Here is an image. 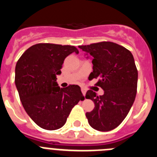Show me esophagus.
<instances>
[{
	"mask_svg": "<svg viewBox=\"0 0 157 157\" xmlns=\"http://www.w3.org/2000/svg\"><path fill=\"white\" fill-rule=\"evenodd\" d=\"M81 90H82V93L83 95L86 96V90L85 88H82Z\"/></svg>",
	"mask_w": 157,
	"mask_h": 157,
	"instance_id": "1",
	"label": "esophagus"
}]
</instances>
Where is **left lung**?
Listing matches in <instances>:
<instances>
[{"mask_svg": "<svg viewBox=\"0 0 157 157\" xmlns=\"http://www.w3.org/2000/svg\"><path fill=\"white\" fill-rule=\"evenodd\" d=\"M78 48L93 57V72L89 79H98L95 85L105 94L98 96L92 90L86 94L94 102V110L86 113L89 124L99 131H109L123 121L135 100L138 70L132 53L111 41L80 45Z\"/></svg>", "mask_w": 157, "mask_h": 157, "instance_id": "left-lung-1", "label": "left lung"}]
</instances>
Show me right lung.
<instances>
[{
	"label": "right lung",
	"instance_id": "1",
	"mask_svg": "<svg viewBox=\"0 0 157 157\" xmlns=\"http://www.w3.org/2000/svg\"><path fill=\"white\" fill-rule=\"evenodd\" d=\"M73 45L39 43L25 51L16 66L15 83L25 111L41 128L54 130L65 124L73 107L84 100L78 85L59 88L56 75Z\"/></svg>",
	"mask_w": 157,
	"mask_h": 157
}]
</instances>
